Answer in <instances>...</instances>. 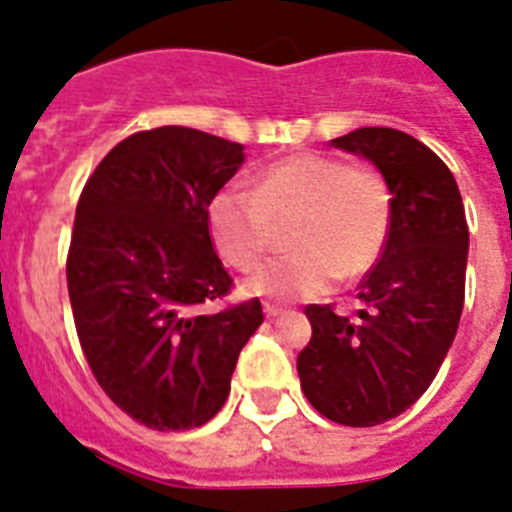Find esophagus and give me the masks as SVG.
<instances>
[{
    "instance_id": "obj_1",
    "label": "esophagus",
    "mask_w": 512,
    "mask_h": 512,
    "mask_svg": "<svg viewBox=\"0 0 512 512\" xmlns=\"http://www.w3.org/2000/svg\"><path fill=\"white\" fill-rule=\"evenodd\" d=\"M264 312H266V318H277V315L287 312V307L277 305V302H264Z\"/></svg>"
}]
</instances>
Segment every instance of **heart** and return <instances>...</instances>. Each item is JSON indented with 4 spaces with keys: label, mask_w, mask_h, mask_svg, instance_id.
Returning <instances> with one entry per match:
<instances>
[{
    "label": "heart",
    "mask_w": 512,
    "mask_h": 512,
    "mask_svg": "<svg viewBox=\"0 0 512 512\" xmlns=\"http://www.w3.org/2000/svg\"><path fill=\"white\" fill-rule=\"evenodd\" d=\"M210 233L230 266L248 269L289 225L292 253L248 274L246 289L269 300L318 297L333 279L372 269L392 230L390 184L372 166L325 153H295L259 171L253 189L230 184L212 197Z\"/></svg>",
    "instance_id": "1"
}]
</instances>
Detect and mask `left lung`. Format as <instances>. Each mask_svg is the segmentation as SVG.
Listing matches in <instances>:
<instances>
[{
  "mask_svg": "<svg viewBox=\"0 0 512 512\" xmlns=\"http://www.w3.org/2000/svg\"><path fill=\"white\" fill-rule=\"evenodd\" d=\"M330 143L369 158L387 179L392 230L361 282L356 318L305 307L312 338L297 374L320 415L369 428L405 413L449 354L464 307L469 228L454 174L413 135L359 128Z\"/></svg>",
  "mask_w": 512,
  "mask_h": 512,
  "instance_id": "8db88e82",
  "label": "left lung"
}]
</instances>
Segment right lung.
I'll return each instance as SVG.
<instances>
[{
    "mask_svg": "<svg viewBox=\"0 0 512 512\" xmlns=\"http://www.w3.org/2000/svg\"><path fill=\"white\" fill-rule=\"evenodd\" d=\"M243 146L164 125L117 143L76 205L66 279L81 351L117 408L153 431H189L223 408L235 361L264 323L230 292L207 207Z\"/></svg>",
    "mask_w": 512,
    "mask_h": 512,
    "instance_id": "add662e5",
    "label": "right lung"
}]
</instances>
